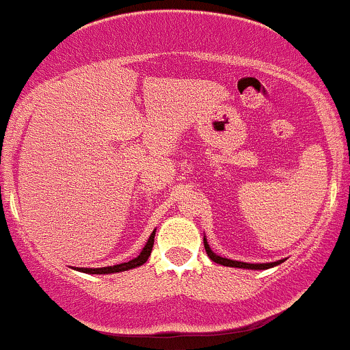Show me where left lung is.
I'll use <instances>...</instances> for the list:
<instances>
[{"label": "left lung", "mask_w": 350, "mask_h": 350, "mask_svg": "<svg viewBox=\"0 0 350 350\" xmlns=\"http://www.w3.org/2000/svg\"><path fill=\"white\" fill-rule=\"evenodd\" d=\"M203 243H204V250H206L208 257H210V259L213 260V262L221 264V266H228V267H243V269H269V267L278 266V264L283 262V260H278V262H267V264H249V262H241V260L225 259V257L217 256V254H215L213 250L210 249V245H208L206 239H204V237H203Z\"/></svg>", "instance_id": "left-lung-1"}]
</instances>
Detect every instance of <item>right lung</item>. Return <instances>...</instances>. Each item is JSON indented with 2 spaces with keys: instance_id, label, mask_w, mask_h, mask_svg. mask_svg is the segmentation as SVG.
<instances>
[{
  "instance_id": "right-lung-1",
  "label": "right lung",
  "mask_w": 350,
  "mask_h": 350,
  "mask_svg": "<svg viewBox=\"0 0 350 350\" xmlns=\"http://www.w3.org/2000/svg\"><path fill=\"white\" fill-rule=\"evenodd\" d=\"M154 237H155V230L150 234L149 241H147L146 247L142 249V252H140L135 259L129 260V262L116 264V266H108V267H81L79 271L86 274H111V273H122V271H129V269H133V267L142 266V264H146V260L149 259L150 252H152Z\"/></svg>"
}]
</instances>
